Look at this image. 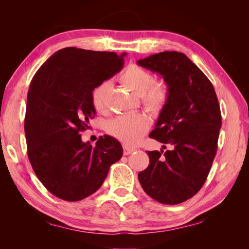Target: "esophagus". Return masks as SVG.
<instances>
[{
  "mask_svg": "<svg viewBox=\"0 0 249 249\" xmlns=\"http://www.w3.org/2000/svg\"><path fill=\"white\" fill-rule=\"evenodd\" d=\"M135 150H136V148H134V147H130V146H126V145L124 146V154L125 156L132 154L133 152H135Z\"/></svg>",
  "mask_w": 249,
  "mask_h": 249,
  "instance_id": "obj_1",
  "label": "esophagus"
}]
</instances>
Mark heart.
<instances>
[{
  "instance_id": "1",
  "label": "heart",
  "mask_w": 249,
  "mask_h": 249,
  "mask_svg": "<svg viewBox=\"0 0 249 249\" xmlns=\"http://www.w3.org/2000/svg\"><path fill=\"white\" fill-rule=\"evenodd\" d=\"M123 84L138 96L147 110L160 112L167 102V90L162 84H153L154 78L147 71L136 64H130L120 76ZM110 81H104L97 85L91 93V102L96 111L106 109L107 95L110 91ZM149 127L148 119L141 114H129L115 117L109 122L107 130L115 138L127 145L138 142Z\"/></svg>"
}]
</instances>
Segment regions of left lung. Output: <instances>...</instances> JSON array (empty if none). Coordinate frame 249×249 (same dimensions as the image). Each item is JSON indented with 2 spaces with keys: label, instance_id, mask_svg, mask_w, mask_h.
<instances>
[{
  "label": "left lung",
  "instance_id": "obj_1",
  "mask_svg": "<svg viewBox=\"0 0 249 249\" xmlns=\"http://www.w3.org/2000/svg\"><path fill=\"white\" fill-rule=\"evenodd\" d=\"M137 64L159 73L168 87L167 102L149 137L173 146L164 154L147 152L149 165L139 172V182L155 200L178 205L206 182L221 127L219 103L212 83L183 53L162 52Z\"/></svg>",
  "mask_w": 249,
  "mask_h": 249
}]
</instances>
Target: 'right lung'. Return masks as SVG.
<instances>
[{"label":"right lung","instance_id":"obj_1","mask_svg":"<svg viewBox=\"0 0 249 249\" xmlns=\"http://www.w3.org/2000/svg\"><path fill=\"white\" fill-rule=\"evenodd\" d=\"M123 53L65 48L33 77L27 96L25 134L37 178L55 196L78 201L99 190L123 146L109 135L92 146L80 132L95 115L93 89L124 67Z\"/></svg>","mask_w":249,"mask_h":249}]
</instances>
